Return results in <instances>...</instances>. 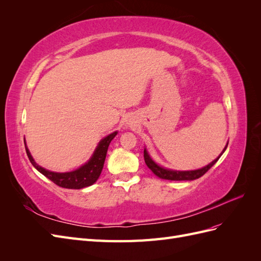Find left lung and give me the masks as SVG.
<instances>
[{
  "label": "left lung",
  "instance_id": "8db88e82",
  "mask_svg": "<svg viewBox=\"0 0 261 261\" xmlns=\"http://www.w3.org/2000/svg\"><path fill=\"white\" fill-rule=\"evenodd\" d=\"M226 147H227V144L223 149L222 153H221L216 160H213L211 163H209L207 167H203L199 170H194V171H174V170L164 169L160 167V165H158L151 158H150L146 149L144 150V158H145V162L147 164V167L151 170L158 177L163 178V179H170V180H193V179L201 177L204 173L212 167V165H215L217 161L220 159V156L222 155L223 152L225 151Z\"/></svg>",
  "mask_w": 261,
  "mask_h": 261
}]
</instances>
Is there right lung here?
Listing matches in <instances>:
<instances>
[{
	"instance_id": "1",
	"label": "right lung",
	"mask_w": 261,
	"mask_h": 261,
	"mask_svg": "<svg viewBox=\"0 0 261 261\" xmlns=\"http://www.w3.org/2000/svg\"><path fill=\"white\" fill-rule=\"evenodd\" d=\"M116 134L117 132H114L102 139L99 143L98 147L96 148V150H94L90 160L86 164H84L80 169L72 172L57 173V172H51L41 168L40 165H38L35 162L34 158L31 156L29 150L26 146V143H25V148L31 164H33L34 167L41 173V174H43L45 177H48L50 180H52L54 184H57L58 186L63 188L81 189L96 183V180L99 178L101 171L103 169L109 145L112 141V139L116 136ZM23 141H25V139H23Z\"/></svg>"
}]
</instances>
